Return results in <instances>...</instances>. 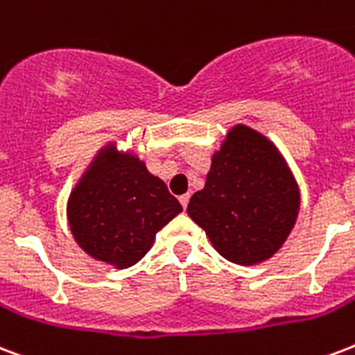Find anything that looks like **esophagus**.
<instances>
[{"label":"esophagus","mask_w":355,"mask_h":355,"mask_svg":"<svg viewBox=\"0 0 355 355\" xmlns=\"http://www.w3.org/2000/svg\"><path fill=\"white\" fill-rule=\"evenodd\" d=\"M178 201H180V205H182V208L188 207V202H189V193H184V196L178 197Z\"/></svg>","instance_id":"1"}]
</instances>
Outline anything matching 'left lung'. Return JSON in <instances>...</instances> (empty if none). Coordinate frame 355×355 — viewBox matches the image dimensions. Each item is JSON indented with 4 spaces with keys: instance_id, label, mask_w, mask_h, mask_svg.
Instances as JSON below:
<instances>
[{
    "instance_id": "obj_1",
    "label": "left lung",
    "mask_w": 355,
    "mask_h": 355,
    "mask_svg": "<svg viewBox=\"0 0 355 355\" xmlns=\"http://www.w3.org/2000/svg\"><path fill=\"white\" fill-rule=\"evenodd\" d=\"M300 214V188L279 148L261 132L236 124L212 156L205 188L188 216L223 259L253 266L281 250Z\"/></svg>"
}]
</instances>
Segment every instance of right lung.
Segmentation results:
<instances>
[{"instance_id": "add662e5", "label": "right lung", "mask_w": 355, "mask_h": 355, "mask_svg": "<svg viewBox=\"0 0 355 355\" xmlns=\"http://www.w3.org/2000/svg\"><path fill=\"white\" fill-rule=\"evenodd\" d=\"M182 212L166 182L115 143L100 148L67 202L76 243L91 259L124 270L153 248L159 229Z\"/></svg>"}]
</instances>
